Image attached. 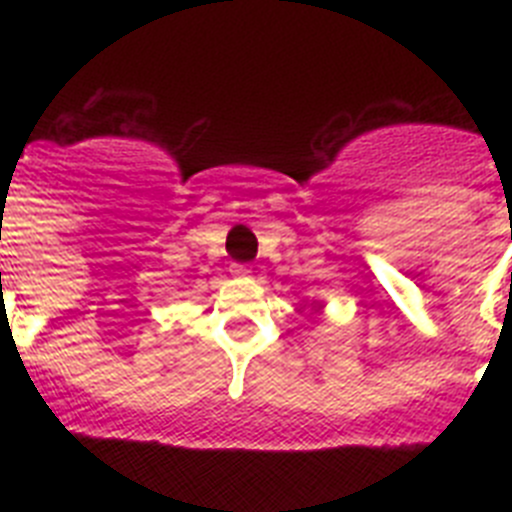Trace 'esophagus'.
Segmentation results:
<instances>
[{
	"mask_svg": "<svg viewBox=\"0 0 512 512\" xmlns=\"http://www.w3.org/2000/svg\"><path fill=\"white\" fill-rule=\"evenodd\" d=\"M230 274H233V277H248V274H251V266H248V264H233V266H230Z\"/></svg>",
	"mask_w": 512,
	"mask_h": 512,
	"instance_id": "34e87169",
	"label": "esophagus"
}]
</instances>
